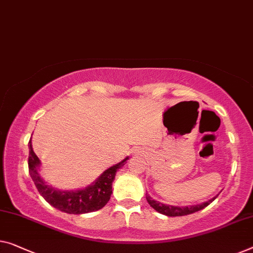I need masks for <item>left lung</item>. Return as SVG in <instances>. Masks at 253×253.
Segmentation results:
<instances>
[{
    "mask_svg": "<svg viewBox=\"0 0 253 253\" xmlns=\"http://www.w3.org/2000/svg\"><path fill=\"white\" fill-rule=\"evenodd\" d=\"M146 200H148L149 205L152 207L154 210H157L158 212L166 214L168 217H177V216H186V214H191L193 212H197L199 210H202L203 208H206L207 206H209L211 202L213 201L214 199L218 197V194L216 197L208 200V201L200 203V205H192V206H184V207H178V206H170V205H165V203H161L159 201H156V200L152 199L150 195L146 193Z\"/></svg>",
    "mask_w": 253,
    "mask_h": 253,
    "instance_id": "1",
    "label": "left lung"
}]
</instances>
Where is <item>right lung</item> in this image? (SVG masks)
<instances>
[{"mask_svg": "<svg viewBox=\"0 0 253 253\" xmlns=\"http://www.w3.org/2000/svg\"><path fill=\"white\" fill-rule=\"evenodd\" d=\"M29 175L35 183L40 194L52 207L70 214H82L102 209L110 200L112 194V182L115 180L117 170L122 168L128 160V157L120 163L111 166L104 170L92 184L84 188L73 191L59 190L48 185L40 174L41 160L34 152L32 139L28 143Z\"/></svg>", "mask_w": 253, "mask_h": 253, "instance_id": "right-lung-1", "label": "right lung"}]
</instances>
